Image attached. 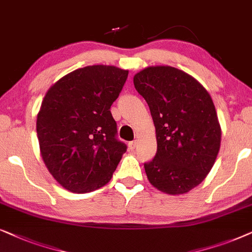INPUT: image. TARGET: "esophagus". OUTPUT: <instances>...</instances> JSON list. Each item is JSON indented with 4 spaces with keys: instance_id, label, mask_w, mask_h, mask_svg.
Segmentation results:
<instances>
[{
    "instance_id": "obj_1",
    "label": "esophagus",
    "mask_w": 252,
    "mask_h": 252,
    "mask_svg": "<svg viewBox=\"0 0 252 252\" xmlns=\"http://www.w3.org/2000/svg\"><path fill=\"white\" fill-rule=\"evenodd\" d=\"M136 145H137V142H136V140H133V142H130V143H129V149L131 150V151H133V150H135Z\"/></svg>"
}]
</instances>
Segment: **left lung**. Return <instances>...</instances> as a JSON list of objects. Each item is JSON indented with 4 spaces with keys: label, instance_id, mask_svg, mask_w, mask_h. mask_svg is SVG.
<instances>
[{
    "label": "left lung",
    "instance_id": "obj_1",
    "mask_svg": "<svg viewBox=\"0 0 252 252\" xmlns=\"http://www.w3.org/2000/svg\"><path fill=\"white\" fill-rule=\"evenodd\" d=\"M133 84L156 126L157 153L144 163L147 179L166 193H186L203 182L219 153L221 129L212 99L202 84L173 66H149Z\"/></svg>",
    "mask_w": 252,
    "mask_h": 252
}]
</instances>
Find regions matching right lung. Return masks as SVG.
<instances>
[{
    "label": "right lung",
    "mask_w": 252,
    "mask_h": 252,
    "mask_svg": "<svg viewBox=\"0 0 252 252\" xmlns=\"http://www.w3.org/2000/svg\"><path fill=\"white\" fill-rule=\"evenodd\" d=\"M126 78V70L90 65L62 77L46 93L36 119L40 151L66 190L84 193L103 187L126 153L110 106Z\"/></svg>",
    "instance_id": "add662e5"
}]
</instances>
